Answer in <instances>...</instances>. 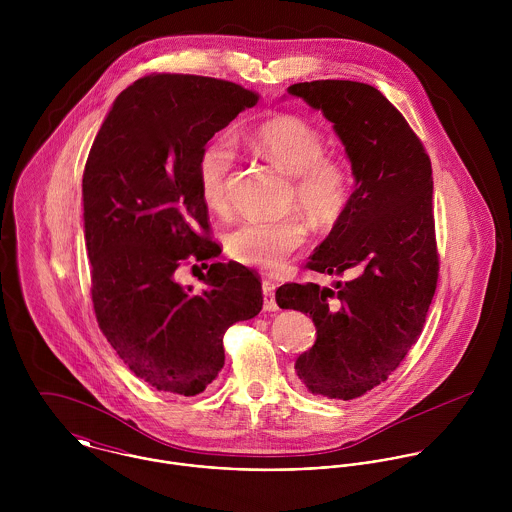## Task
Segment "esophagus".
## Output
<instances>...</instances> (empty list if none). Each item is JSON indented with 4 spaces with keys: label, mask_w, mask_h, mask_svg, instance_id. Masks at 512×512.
I'll list each match as a JSON object with an SVG mask.
<instances>
[{
    "label": "esophagus",
    "mask_w": 512,
    "mask_h": 512,
    "mask_svg": "<svg viewBox=\"0 0 512 512\" xmlns=\"http://www.w3.org/2000/svg\"><path fill=\"white\" fill-rule=\"evenodd\" d=\"M262 292H264V311H278L276 303V286L270 280L262 282Z\"/></svg>",
    "instance_id": "34e87169"
}]
</instances>
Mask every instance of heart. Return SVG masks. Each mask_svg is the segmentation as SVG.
Returning a JSON list of instances; mask_svg holds the SVG:
<instances>
[{"label": "heart", "mask_w": 512, "mask_h": 512, "mask_svg": "<svg viewBox=\"0 0 512 512\" xmlns=\"http://www.w3.org/2000/svg\"><path fill=\"white\" fill-rule=\"evenodd\" d=\"M252 146L274 167L292 175V201L317 226L325 228L343 217L351 193L353 173L337 157L325 155V138L297 116H276L252 132ZM236 165V146L226 134L209 140L197 159V183L203 203L226 207L228 177ZM307 238V226L297 215L280 219H246L226 236L228 254L252 268L280 270Z\"/></svg>", "instance_id": "1"}]
</instances>
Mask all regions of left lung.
<instances>
[{
  "mask_svg": "<svg viewBox=\"0 0 512 512\" xmlns=\"http://www.w3.org/2000/svg\"><path fill=\"white\" fill-rule=\"evenodd\" d=\"M333 122L355 191L307 270L347 276L335 290L284 284L282 309L309 313L315 345L295 374L315 396L353 400L392 374L418 341L438 286L434 179L426 147L374 86L311 80L288 88Z\"/></svg>",
  "mask_w": 512,
  "mask_h": 512,
  "instance_id": "left-lung-1",
  "label": "left lung"
}]
</instances>
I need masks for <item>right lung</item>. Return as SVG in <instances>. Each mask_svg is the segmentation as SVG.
Returning <instances> with one entry per match:
<instances>
[{
	"mask_svg": "<svg viewBox=\"0 0 512 512\" xmlns=\"http://www.w3.org/2000/svg\"><path fill=\"white\" fill-rule=\"evenodd\" d=\"M260 96L197 74H149L114 102L90 147L84 240L96 321L124 365L149 386L201 394L224 366L222 337L260 313V278L236 262L203 264V292L181 266L219 256L199 195L203 146Z\"/></svg>",
	"mask_w": 512,
	"mask_h": 512,
	"instance_id": "1",
	"label": "right lung"
}]
</instances>
